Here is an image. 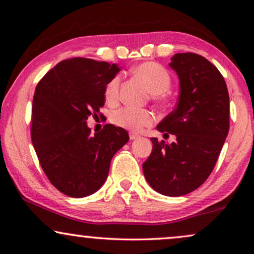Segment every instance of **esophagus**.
<instances>
[{"label":"esophagus","mask_w":254,"mask_h":254,"mask_svg":"<svg viewBox=\"0 0 254 254\" xmlns=\"http://www.w3.org/2000/svg\"><path fill=\"white\" fill-rule=\"evenodd\" d=\"M128 136H130L131 140H135V139H137V137H139V134H137V133H134V132H130V133H128Z\"/></svg>","instance_id":"1"}]
</instances>
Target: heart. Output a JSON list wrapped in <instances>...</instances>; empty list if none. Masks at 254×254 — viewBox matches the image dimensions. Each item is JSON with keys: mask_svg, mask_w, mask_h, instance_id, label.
<instances>
[{"mask_svg": "<svg viewBox=\"0 0 254 254\" xmlns=\"http://www.w3.org/2000/svg\"><path fill=\"white\" fill-rule=\"evenodd\" d=\"M133 72L147 85V87L158 102L163 101L165 93L171 85V77L168 70L160 64L145 62L133 68ZM121 77L115 75L107 81L104 88V95L107 102L113 103L118 100ZM111 121L117 127L127 128L132 132H139L145 127H150L154 122L152 112L135 107H122L114 111L111 115Z\"/></svg>", "mask_w": 254, "mask_h": 254, "instance_id": "obj_1", "label": "heart"}]
</instances>
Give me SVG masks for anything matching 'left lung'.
Instances as JSON below:
<instances>
[{"mask_svg": "<svg viewBox=\"0 0 254 254\" xmlns=\"http://www.w3.org/2000/svg\"><path fill=\"white\" fill-rule=\"evenodd\" d=\"M169 66L179 77L180 93L157 128L176 140L167 144L151 137L153 149L142 169L154 190L176 197L195 190L213 171L229 133L230 97L224 77L203 56L176 54Z\"/></svg>", "mask_w": 254, "mask_h": 254, "instance_id": "left-lung-1", "label": "left lung"}]
</instances>
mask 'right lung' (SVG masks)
<instances>
[{"label": "right lung", "instance_id": "1", "mask_svg": "<svg viewBox=\"0 0 254 254\" xmlns=\"http://www.w3.org/2000/svg\"><path fill=\"white\" fill-rule=\"evenodd\" d=\"M119 71L115 64L76 57L57 64L37 85L32 144L47 178L67 196L81 198L100 189L112 158L128 141L122 127L106 124L92 134L86 123L100 114L105 85Z\"/></svg>", "mask_w": 254, "mask_h": 254}]
</instances>
